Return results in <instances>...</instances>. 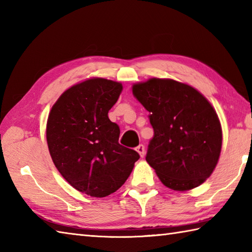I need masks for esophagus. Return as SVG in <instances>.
<instances>
[{
    "label": "esophagus",
    "mask_w": 252,
    "mask_h": 252,
    "mask_svg": "<svg viewBox=\"0 0 252 252\" xmlns=\"http://www.w3.org/2000/svg\"><path fill=\"white\" fill-rule=\"evenodd\" d=\"M136 152L140 154L141 157H144V155H145V146H144L143 144H140V145L136 147Z\"/></svg>",
    "instance_id": "34e87169"
}]
</instances>
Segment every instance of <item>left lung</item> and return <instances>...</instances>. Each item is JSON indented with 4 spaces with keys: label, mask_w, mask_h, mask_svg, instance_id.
I'll return each mask as SVG.
<instances>
[{
    "label": "left lung",
    "mask_w": 252,
    "mask_h": 252,
    "mask_svg": "<svg viewBox=\"0 0 252 252\" xmlns=\"http://www.w3.org/2000/svg\"><path fill=\"white\" fill-rule=\"evenodd\" d=\"M133 94L149 111L154 136L146 161L160 181L174 190L202 184L222 147L221 125L211 104L194 88L171 79L134 84Z\"/></svg>",
    "instance_id": "obj_1"
}]
</instances>
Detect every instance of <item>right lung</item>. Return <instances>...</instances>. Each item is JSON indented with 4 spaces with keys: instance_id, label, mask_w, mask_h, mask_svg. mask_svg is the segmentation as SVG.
<instances>
[{
    "instance_id": "obj_1",
    "label": "right lung",
    "mask_w": 252,
    "mask_h": 252,
    "mask_svg": "<svg viewBox=\"0 0 252 252\" xmlns=\"http://www.w3.org/2000/svg\"><path fill=\"white\" fill-rule=\"evenodd\" d=\"M121 91L119 82L89 79L63 93L47 119L46 140L55 167L73 189L92 197L119 189L140 158L120 145V127L108 118Z\"/></svg>"
}]
</instances>
